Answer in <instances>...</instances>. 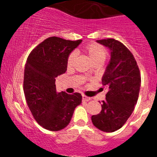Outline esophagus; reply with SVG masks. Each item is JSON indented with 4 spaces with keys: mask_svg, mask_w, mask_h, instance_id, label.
Returning <instances> with one entry per match:
<instances>
[{
    "mask_svg": "<svg viewBox=\"0 0 157 157\" xmlns=\"http://www.w3.org/2000/svg\"><path fill=\"white\" fill-rule=\"evenodd\" d=\"M82 98H83V101H85V102H88V101H90V99H91V98L86 96L85 95H83V96H82Z\"/></svg>",
    "mask_w": 157,
    "mask_h": 157,
    "instance_id": "obj_1",
    "label": "esophagus"
}]
</instances>
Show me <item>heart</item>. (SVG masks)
<instances>
[{
	"label": "heart",
	"mask_w": 157,
	"mask_h": 157,
	"mask_svg": "<svg viewBox=\"0 0 157 157\" xmlns=\"http://www.w3.org/2000/svg\"><path fill=\"white\" fill-rule=\"evenodd\" d=\"M83 51L88 55L89 58L93 64H94V63L102 64L105 61L107 55H108L106 50L103 47L96 43L87 44L83 47ZM76 57H77V55H76L75 52H72V53L70 54L67 61V67H72L74 61H75Z\"/></svg>",
	"instance_id": "obj_1"
}]
</instances>
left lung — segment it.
<instances>
[{"instance_id":"1","label":"left lung","mask_w":157,"mask_h":157,"mask_svg":"<svg viewBox=\"0 0 157 157\" xmlns=\"http://www.w3.org/2000/svg\"><path fill=\"white\" fill-rule=\"evenodd\" d=\"M96 42L110 51V60L102 77L106 86L102 110L91 117L93 125L105 132H114L127 121L138 99L141 78L132 53L114 39Z\"/></svg>"}]
</instances>
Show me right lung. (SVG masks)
Masks as SVG:
<instances>
[{"instance_id": "right-lung-1", "label": "right lung", "mask_w": 157, "mask_h": 157, "mask_svg": "<svg viewBox=\"0 0 157 157\" xmlns=\"http://www.w3.org/2000/svg\"><path fill=\"white\" fill-rule=\"evenodd\" d=\"M81 42L50 37L32 51L25 64L26 102L38 124L49 131L67 127L74 109L82 102L80 93H57L55 86V78L67 71L69 55Z\"/></svg>"}]
</instances>
